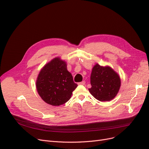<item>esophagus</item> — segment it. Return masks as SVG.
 Listing matches in <instances>:
<instances>
[{"mask_svg":"<svg viewBox=\"0 0 149 149\" xmlns=\"http://www.w3.org/2000/svg\"><path fill=\"white\" fill-rule=\"evenodd\" d=\"M78 84L79 85H84V84H85V81H83L79 82V83H78Z\"/></svg>","mask_w":149,"mask_h":149,"instance_id":"esophagus-1","label":"esophagus"}]
</instances>
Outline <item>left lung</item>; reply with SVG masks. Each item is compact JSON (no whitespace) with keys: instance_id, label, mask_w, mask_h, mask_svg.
<instances>
[{"instance_id":"8db88e82","label":"left lung","mask_w":149,"mask_h":149,"mask_svg":"<svg viewBox=\"0 0 149 149\" xmlns=\"http://www.w3.org/2000/svg\"><path fill=\"white\" fill-rule=\"evenodd\" d=\"M91 88L89 89L91 95L100 101H110L118 94L121 85L119 74L109 66H93L91 77Z\"/></svg>"}]
</instances>
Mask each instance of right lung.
I'll return each mask as SVG.
<instances>
[{"instance_id":"right-lung-1","label":"right lung","mask_w":149,"mask_h":149,"mask_svg":"<svg viewBox=\"0 0 149 149\" xmlns=\"http://www.w3.org/2000/svg\"><path fill=\"white\" fill-rule=\"evenodd\" d=\"M77 86L67 70L66 62L58 56L43 66L36 80L39 96L46 103L54 106L68 101Z\"/></svg>"}]
</instances>
